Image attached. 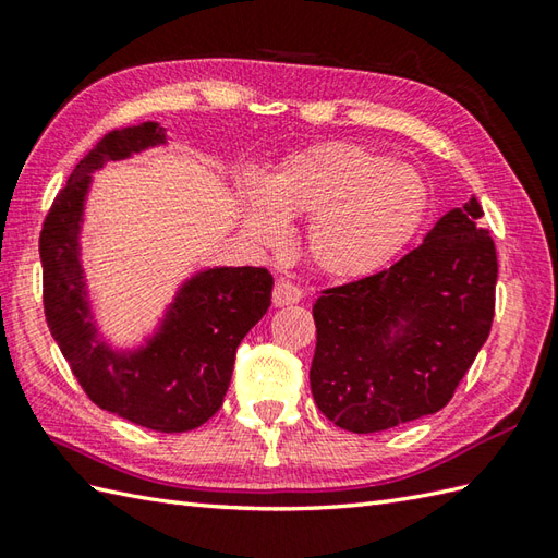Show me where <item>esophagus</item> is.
<instances>
[{
	"label": "esophagus",
	"mask_w": 558,
	"mask_h": 558,
	"mask_svg": "<svg viewBox=\"0 0 558 558\" xmlns=\"http://www.w3.org/2000/svg\"><path fill=\"white\" fill-rule=\"evenodd\" d=\"M302 300V290L294 286L292 280L280 278L272 288V304L276 306H288V304H298Z\"/></svg>",
	"instance_id": "obj_1"
}]
</instances>
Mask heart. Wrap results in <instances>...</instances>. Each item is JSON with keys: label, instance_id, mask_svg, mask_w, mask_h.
I'll return each instance as SVG.
<instances>
[{"label": "heart", "instance_id": "obj_1", "mask_svg": "<svg viewBox=\"0 0 558 558\" xmlns=\"http://www.w3.org/2000/svg\"><path fill=\"white\" fill-rule=\"evenodd\" d=\"M429 210V186L410 165L348 141H326L294 153L266 192L248 201V230L268 244L286 236V220H312L306 254L338 280L386 268Z\"/></svg>", "mask_w": 558, "mask_h": 558}]
</instances>
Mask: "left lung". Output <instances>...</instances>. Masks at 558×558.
<instances>
[{"mask_svg":"<svg viewBox=\"0 0 558 558\" xmlns=\"http://www.w3.org/2000/svg\"><path fill=\"white\" fill-rule=\"evenodd\" d=\"M482 213L470 198L398 264L318 292L310 381L340 429L384 432L453 398L494 322L499 260ZM398 317L409 328L390 341Z\"/></svg>","mask_w":558,"mask_h":558,"instance_id":"obj_1","label":"left lung"}]
</instances>
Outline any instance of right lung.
Listing matches in <instances>:
<instances>
[{
	"mask_svg": "<svg viewBox=\"0 0 558 558\" xmlns=\"http://www.w3.org/2000/svg\"><path fill=\"white\" fill-rule=\"evenodd\" d=\"M158 124L112 129L59 189L40 230L43 310L71 374L98 408L177 434L208 422L228 393L234 354L270 306L266 268H216L186 282L162 333L150 348L122 360L93 342L78 266V222L90 172L160 144Z\"/></svg>",
	"mask_w": 558,
	"mask_h": 558,
	"instance_id": "add662e5",
	"label": "right lung"
}]
</instances>
